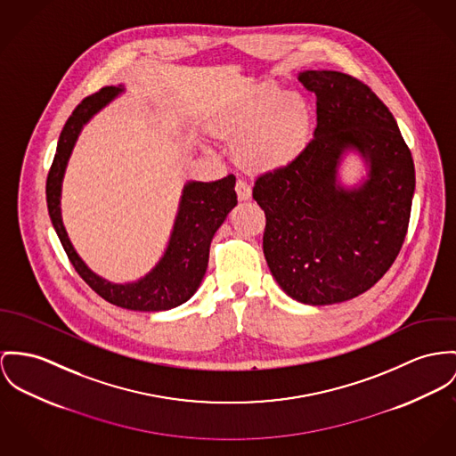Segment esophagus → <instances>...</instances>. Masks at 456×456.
<instances>
[{
    "instance_id": "1",
    "label": "esophagus",
    "mask_w": 456,
    "mask_h": 456,
    "mask_svg": "<svg viewBox=\"0 0 456 456\" xmlns=\"http://www.w3.org/2000/svg\"><path fill=\"white\" fill-rule=\"evenodd\" d=\"M236 194L240 201H248L251 198V187L241 178L236 182Z\"/></svg>"
}]
</instances>
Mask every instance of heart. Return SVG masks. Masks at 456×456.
<instances>
[{
	"mask_svg": "<svg viewBox=\"0 0 456 456\" xmlns=\"http://www.w3.org/2000/svg\"><path fill=\"white\" fill-rule=\"evenodd\" d=\"M215 132L236 142V158L253 172H276L305 149L311 112L297 94L260 85L215 119Z\"/></svg>",
	"mask_w": 456,
	"mask_h": 456,
	"instance_id": "obj_1",
	"label": "heart"
}]
</instances>
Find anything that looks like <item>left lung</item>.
Masks as SVG:
<instances>
[{"instance_id":"left-lung-1","label":"left lung","mask_w":456,"mask_h":456,"mask_svg":"<svg viewBox=\"0 0 456 456\" xmlns=\"http://www.w3.org/2000/svg\"><path fill=\"white\" fill-rule=\"evenodd\" d=\"M315 95L314 139L286 168L260 175L253 198L265 211L264 255L293 300L331 305L370 289L395 260L410 222L415 167L387 105L338 70H302ZM355 155L365 172L341 178Z\"/></svg>"}]
</instances>
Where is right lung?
Returning <instances> with one entry per match:
<instances>
[{
  "instance_id": "1",
  "label": "right lung",
  "mask_w": 456,
  "mask_h": 456,
  "mask_svg": "<svg viewBox=\"0 0 456 456\" xmlns=\"http://www.w3.org/2000/svg\"><path fill=\"white\" fill-rule=\"evenodd\" d=\"M125 92V85L105 86L99 94L86 97L72 110L61 132L57 152L46 178L48 213L70 264L104 300L118 307L141 313L170 311L185 304L198 291L205 278L211 240L229 211L238 205L234 191L236 176H225L215 182L187 180L183 183L167 248L154 267L139 280L112 282L94 273L70 243L66 231L62 220V182L83 126Z\"/></svg>"
}]
</instances>
